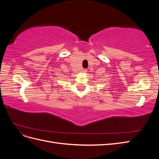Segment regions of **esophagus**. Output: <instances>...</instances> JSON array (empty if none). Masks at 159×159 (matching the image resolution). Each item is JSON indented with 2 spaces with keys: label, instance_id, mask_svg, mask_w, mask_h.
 Listing matches in <instances>:
<instances>
[{
  "label": "esophagus",
  "instance_id": "obj_1",
  "mask_svg": "<svg viewBox=\"0 0 159 159\" xmlns=\"http://www.w3.org/2000/svg\"><path fill=\"white\" fill-rule=\"evenodd\" d=\"M86 71H87V70L86 69H83L82 70H81V72H83V73H85Z\"/></svg>",
  "mask_w": 159,
  "mask_h": 159
}]
</instances>
